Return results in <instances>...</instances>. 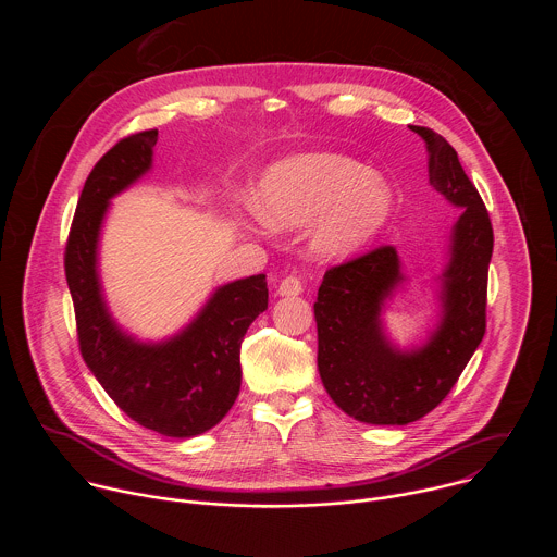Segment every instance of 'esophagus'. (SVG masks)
Wrapping results in <instances>:
<instances>
[{"label": "esophagus", "mask_w": 557, "mask_h": 557, "mask_svg": "<svg viewBox=\"0 0 557 557\" xmlns=\"http://www.w3.org/2000/svg\"><path fill=\"white\" fill-rule=\"evenodd\" d=\"M301 290H304V286L297 275H286L277 286V293L282 297H297V295H301Z\"/></svg>", "instance_id": "1"}]
</instances>
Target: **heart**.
<instances>
[{"label": "heart", "mask_w": 557, "mask_h": 557, "mask_svg": "<svg viewBox=\"0 0 557 557\" xmlns=\"http://www.w3.org/2000/svg\"><path fill=\"white\" fill-rule=\"evenodd\" d=\"M258 213L271 226L293 228L320 218L317 253L342 258L381 231L392 211L387 183L339 153H308L275 165L260 183Z\"/></svg>", "instance_id": "obj_1"}]
</instances>
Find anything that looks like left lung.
<instances>
[{
	"instance_id": "obj_1",
	"label": "left lung",
	"mask_w": 557,
	"mask_h": 557,
	"mask_svg": "<svg viewBox=\"0 0 557 557\" xmlns=\"http://www.w3.org/2000/svg\"><path fill=\"white\" fill-rule=\"evenodd\" d=\"M410 129L425 140L432 187L462 207L443 273L441 326L414 352L394 350L383 337V299L404 280L392 245L331 267L314 301L317 368L324 387L348 417L372 425H408L432 412L456 385L487 329L494 251L487 207L456 149L430 127Z\"/></svg>"
}]
</instances>
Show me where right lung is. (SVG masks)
<instances>
[{
	"label": "right lung",
	"instance_id": "right-lung-1",
	"mask_svg": "<svg viewBox=\"0 0 557 557\" xmlns=\"http://www.w3.org/2000/svg\"><path fill=\"white\" fill-rule=\"evenodd\" d=\"M156 140L158 129H145L101 156L78 196L63 267L78 350L110 399L147 430L189 438L218 425L235 404L243 339L267 310L269 288L262 273L218 288L196 320L165 344H138L119 331L97 275L99 228L110 198L149 170Z\"/></svg>",
	"mask_w": 557,
	"mask_h": 557
}]
</instances>
